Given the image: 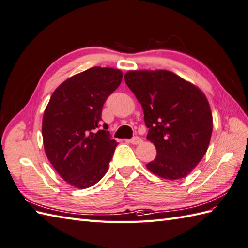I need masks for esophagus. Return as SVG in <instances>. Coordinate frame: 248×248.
<instances>
[{"instance_id": "esophagus-1", "label": "esophagus", "mask_w": 248, "mask_h": 248, "mask_svg": "<svg viewBox=\"0 0 248 248\" xmlns=\"http://www.w3.org/2000/svg\"><path fill=\"white\" fill-rule=\"evenodd\" d=\"M141 141H142V140L140 136H134L133 138H131L130 140V142L132 143V145H140Z\"/></svg>"}]
</instances>
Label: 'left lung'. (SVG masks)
<instances>
[{
    "label": "left lung",
    "instance_id": "1",
    "mask_svg": "<svg viewBox=\"0 0 248 248\" xmlns=\"http://www.w3.org/2000/svg\"><path fill=\"white\" fill-rule=\"evenodd\" d=\"M124 81L143 110L147 140L156 148L148 170L169 181L186 177L208 149L212 113L198 86L166 71H129Z\"/></svg>",
    "mask_w": 248,
    "mask_h": 248
}]
</instances>
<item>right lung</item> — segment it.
<instances>
[{
    "label": "right lung",
    "instance_id": "obj_1",
    "mask_svg": "<svg viewBox=\"0 0 248 248\" xmlns=\"http://www.w3.org/2000/svg\"><path fill=\"white\" fill-rule=\"evenodd\" d=\"M123 72L91 67L62 82L51 95L42 120L45 154L71 186L85 189L105 176L118 145L108 125L99 130L103 103L116 90Z\"/></svg>",
    "mask_w": 248,
    "mask_h": 248
}]
</instances>
